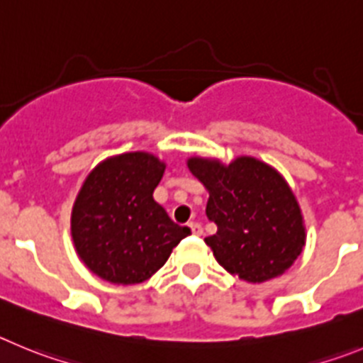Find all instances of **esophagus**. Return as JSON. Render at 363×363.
I'll use <instances>...</instances> for the list:
<instances>
[{
	"mask_svg": "<svg viewBox=\"0 0 363 363\" xmlns=\"http://www.w3.org/2000/svg\"><path fill=\"white\" fill-rule=\"evenodd\" d=\"M189 230L194 235H202V226L199 222H189Z\"/></svg>",
	"mask_w": 363,
	"mask_h": 363,
	"instance_id": "1",
	"label": "esophagus"
}]
</instances>
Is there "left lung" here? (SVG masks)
I'll return each instance as SVG.
<instances>
[{
    "label": "left lung",
    "mask_w": 363,
    "mask_h": 363,
    "mask_svg": "<svg viewBox=\"0 0 363 363\" xmlns=\"http://www.w3.org/2000/svg\"><path fill=\"white\" fill-rule=\"evenodd\" d=\"M189 172L206 186V215L217 233L204 238L228 273L266 282L293 266L306 244V228L291 188L275 168L255 157L230 164L188 159Z\"/></svg>",
    "instance_id": "1"
}]
</instances>
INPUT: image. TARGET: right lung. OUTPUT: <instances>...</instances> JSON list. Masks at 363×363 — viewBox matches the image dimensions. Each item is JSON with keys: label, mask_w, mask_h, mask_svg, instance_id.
I'll list each match as a JSON object with an SVG mask.
<instances>
[{"label": "right lung", "mask_w": 363, "mask_h": 363, "mask_svg": "<svg viewBox=\"0 0 363 363\" xmlns=\"http://www.w3.org/2000/svg\"><path fill=\"white\" fill-rule=\"evenodd\" d=\"M164 168L152 153H121L83 182L72 210V240L94 275L123 286L145 282L191 233L153 201Z\"/></svg>", "instance_id": "right-lung-1"}]
</instances>
